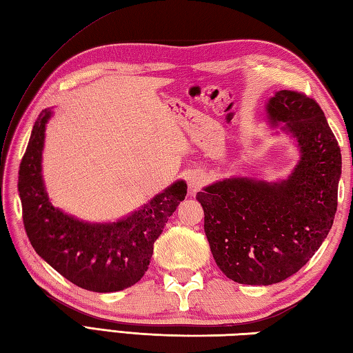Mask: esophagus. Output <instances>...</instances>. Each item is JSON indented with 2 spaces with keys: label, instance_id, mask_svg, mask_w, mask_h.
I'll return each mask as SVG.
<instances>
[{
  "label": "esophagus",
  "instance_id": "34e87169",
  "mask_svg": "<svg viewBox=\"0 0 353 353\" xmlns=\"http://www.w3.org/2000/svg\"><path fill=\"white\" fill-rule=\"evenodd\" d=\"M204 181H205L204 175L201 174V172H198V170L190 172L189 176H188L189 188H190V189H194V190H198L199 188H201V185L204 184Z\"/></svg>",
  "mask_w": 353,
  "mask_h": 353
}]
</instances>
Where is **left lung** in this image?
<instances>
[{"label": "left lung", "mask_w": 353, "mask_h": 353, "mask_svg": "<svg viewBox=\"0 0 353 353\" xmlns=\"http://www.w3.org/2000/svg\"><path fill=\"white\" fill-rule=\"evenodd\" d=\"M272 123H285L301 159L289 179L229 178L198 192L204 232L218 268L239 284L269 285L296 274L334 224L341 150L314 98L280 90L268 104Z\"/></svg>", "instance_id": "obj_1"}]
</instances>
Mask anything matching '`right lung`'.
I'll list each match as a JSON object with an SVG mask.
<instances>
[{
    "label": "right lung",
    "instance_id": "add662e5",
    "mask_svg": "<svg viewBox=\"0 0 353 353\" xmlns=\"http://www.w3.org/2000/svg\"><path fill=\"white\" fill-rule=\"evenodd\" d=\"M49 118L50 110H43L33 124L18 172L23 223L32 248L78 288L101 294L128 289L148 272L154 243L185 198L188 185L172 184L118 223L78 221L53 208L44 192L41 152Z\"/></svg>",
    "mask_w": 353,
    "mask_h": 353
}]
</instances>
